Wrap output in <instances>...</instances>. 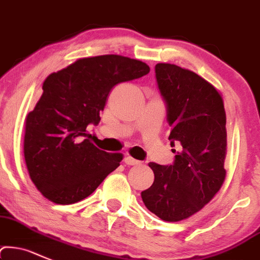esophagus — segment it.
Returning a JSON list of instances; mask_svg holds the SVG:
<instances>
[{"label": "esophagus", "instance_id": "34e87169", "mask_svg": "<svg viewBox=\"0 0 260 260\" xmlns=\"http://www.w3.org/2000/svg\"><path fill=\"white\" fill-rule=\"evenodd\" d=\"M124 161H125V164L129 165V166H136V165L140 164V161L135 160V158L131 157V156H127V157H125Z\"/></svg>", "mask_w": 260, "mask_h": 260}]
</instances>
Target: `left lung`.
<instances>
[{
	"instance_id": "obj_1",
	"label": "left lung",
	"mask_w": 260,
	"mask_h": 260,
	"mask_svg": "<svg viewBox=\"0 0 260 260\" xmlns=\"http://www.w3.org/2000/svg\"><path fill=\"white\" fill-rule=\"evenodd\" d=\"M167 105L175 162H150L153 183L141 192L145 206L166 222L187 219L216 196L225 178L227 129L222 94L202 77L170 63L155 67Z\"/></svg>"
}]
</instances>
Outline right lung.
<instances>
[{
    "instance_id": "obj_1",
    "label": "right lung",
    "mask_w": 260,
    "mask_h": 260,
    "mask_svg": "<svg viewBox=\"0 0 260 260\" xmlns=\"http://www.w3.org/2000/svg\"><path fill=\"white\" fill-rule=\"evenodd\" d=\"M150 72L146 63L118 54L80 58L49 74L24 121L23 153L32 182L47 200L72 205L90 196L118 169L122 153L98 149L86 126L100 121L115 85Z\"/></svg>"
}]
</instances>
